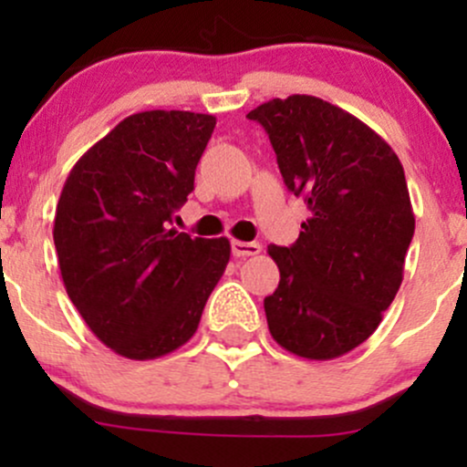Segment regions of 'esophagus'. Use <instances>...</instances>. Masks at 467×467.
<instances>
[{"label": "esophagus", "mask_w": 467, "mask_h": 467, "mask_svg": "<svg viewBox=\"0 0 467 467\" xmlns=\"http://www.w3.org/2000/svg\"><path fill=\"white\" fill-rule=\"evenodd\" d=\"M261 252V244H256V241H239L234 239L233 241V254L234 256H254Z\"/></svg>", "instance_id": "obj_1"}]
</instances>
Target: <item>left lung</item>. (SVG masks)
I'll list each match as a JSON object with an SVG mask.
<instances>
[{"label":"left lung","instance_id":"left-lung-1","mask_svg":"<svg viewBox=\"0 0 467 467\" xmlns=\"http://www.w3.org/2000/svg\"><path fill=\"white\" fill-rule=\"evenodd\" d=\"M248 118L309 211L296 244L267 245L281 272L267 327L294 356L334 360L378 329L404 278L415 233L404 166L371 127L316 96L267 100Z\"/></svg>","mask_w":467,"mask_h":467}]
</instances>
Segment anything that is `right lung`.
<instances>
[{
	"mask_svg": "<svg viewBox=\"0 0 467 467\" xmlns=\"http://www.w3.org/2000/svg\"><path fill=\"white\" fill-rule=\"evenodd\" d=\"M217 118L178 109L127 116L69 171L55 245L69 301L111 351L155 360L180 349L230 261L226 237L171 228L195 189Z\"/></svg>",
	"mask_w": 467,
	"mask_h": 467,
	"instance_id": "add662e5",
	"label": "right lung"
}]
</instances>
